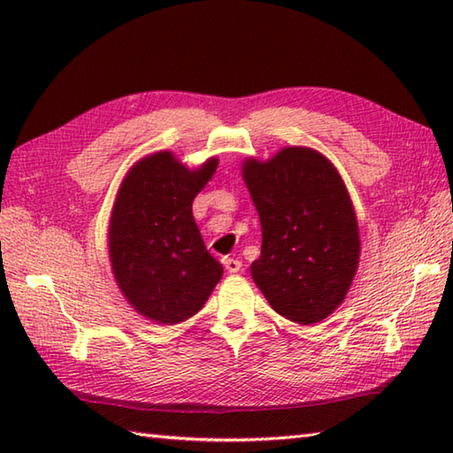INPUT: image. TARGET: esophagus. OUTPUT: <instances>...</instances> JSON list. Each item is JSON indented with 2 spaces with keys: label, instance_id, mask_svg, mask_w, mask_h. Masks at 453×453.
<instances>
[{
  "label": "esophagus",
  "instance_id": "34e87169",
  "mask_svg": "<svg viewBox=\"0 0 453 453\" xmlns=\"http://www.w3.org/2000/svg\"><path fill=\"white\" fill-rule=\"evenodd\" d=\"M221 263H224L227 273H239V271H242V266H243L242 261H239V258H234V257H226Z\"/></svg>",
  "mask_w": 453,
  "mask_h": 453
}]
</instances>
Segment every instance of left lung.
<instances>
[{"mask_svg": "<svg viewBox=\"0 0 453 453\" xmlns=\"http://www.w3.org/2000/svg\"><path fill=\"white\" fill-rule=\"evenodd\" d=\"M243 179L263 229L255 284L276 313L302 325L323 321L349 292L360 257L358 224L339 173L321 153L286 148L249 159Z\"/></svg>", "mask_w": 453, "mask_h": 453, "instance_id": "8db88e82", "label": "left lung"}]
</instances>
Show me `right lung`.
Returning a JSON list of instances; mask_svg holds the SVG:
<instances>
[{
    "label": "right lung",
    "mask_w": 453,
    "mask_h": 453,
    "mask_svg": "<svg viewBox=\"0 0 453 453\" xmlns=\"http://www.w3.org/2000/svg\"><path fill=\"white\" fill-rule=\"evenodd\" d=\"M216 167L214 157L190 171L169 151L153 153L132 167L114 202V278L134 310L157 323L175 325L200 311L224 274L192 218V200Z\"/></svg>",
    "instance_id": "1"
}]
</instances>
